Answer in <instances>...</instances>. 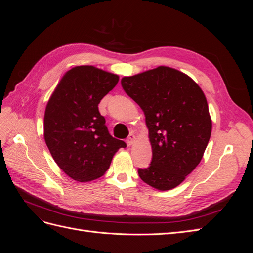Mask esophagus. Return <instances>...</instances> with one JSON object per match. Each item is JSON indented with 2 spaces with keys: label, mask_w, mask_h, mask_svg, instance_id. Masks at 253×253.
<instances>
[{
  "label": "esophagus",
  "mask_w": 253,
  "mask_h": 253,
  "mask_svg": "<svg viewBox=\"0 0 253 253\" xmlns=\"http://www.w3.org/2000/svg\"><path fill=\"white\" fill-rule=\"evenodd\" d=\"M135 140H136V136L134 134H129L128 137H127V139H126V143H127L128 147H131V145L135 142Z\"/></svg>",
  "instance_id": "34e87169"
}]
</instances>
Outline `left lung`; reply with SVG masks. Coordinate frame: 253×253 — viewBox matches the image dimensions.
I'll return each mask as SVG.
<instances>
[{
	"label": "left lung",
	"mask_w": 253,
	"mask_h": 253,
	"mask_svg": "<svg viewBox=\"0 0 253 253\" xmlns=\"http://www.w3.org/2000/svg\"><path fill=\"white\" fill-rule=\"evenodd\" d=\"M126 93L144 113L152 162L139 177L159 191L171 190L201 163L212 121L202 88L188 75L158 66L121 79Z\"/></svg>",
	"instance_id": "8db88e82"
}]
</instances>
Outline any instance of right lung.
<instances>
[{
	"label": "right lung",
	"mask_w": 253,
	"mask_h": 253,
	"mask_svg": "<svg viewBox=\"0 0 253 253\" xmlns=\"http://www.w3.org/2000/svg\"><path fill=\"white\" fill-rule=\"evenodd\" d=\"M119 76L91 65L73 67L53 90L44 114V139L59 168L76 181L97 179L108 171L125 141L112 137L98 104Z\"/></svg>",
	"instance_id": "right-lung-1"
}]
</instances>
